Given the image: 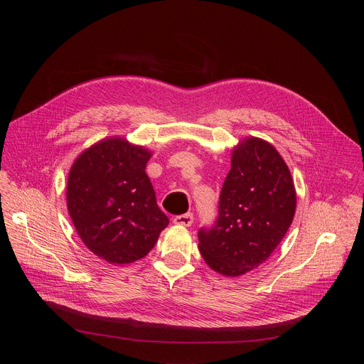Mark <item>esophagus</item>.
<instances>
[{
	"mask_svg": "<svg viewBox=\"0 0 364 364\" xmlns=\"http://www.w3.org/2000/svg\"><path fill=\"white\" fill-rule=\"evenodd\" d=\"M173 222L176 225H180V226H191V223H193V213H184V215L176 216L173 219Z\"/></svg>",
	"mask_w": 364,
	"mask_h": 364,
	"instance_id": "obj_1",
	"label": "esophagus"
}]
</instances>
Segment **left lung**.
<instances>
[{"label":"left lung","instance_id":"obj_1","mask_svg":"<svg viewBox=\"0 0 364 364\" xmlns=\"http://www.w3.org/2000/svg\"><path fill=\"white\" fill-rule=\"evenodd\" d=\"M295 205L294 181L279 152L264 139H245L232 152L215 225L198 229L205 264L226 277L257 268L284 239Z\"/></svg>","mask_w":364,"mask_h":364}]
</instances>
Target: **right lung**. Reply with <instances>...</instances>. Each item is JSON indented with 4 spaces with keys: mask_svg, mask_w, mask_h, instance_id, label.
Segmentation results:
<instances>
[{
    "mask_svg": "<svg viewBox=\"0 0 364 364\" xmlns=\"http://www.w3.org/2000/svg\"><path fill=\"white\" fill-rule=\"evenodd\" d=\"M149 151L122 138L82 152L68 180V209L83 243L109 264H131L157 243L168 218L145 174Z\"/></svg>",
    "mask_w": 364,
    "mask_h": 364,
    "instance_id": "obj_1",
    "label": "right lung"
}]
</instances>
